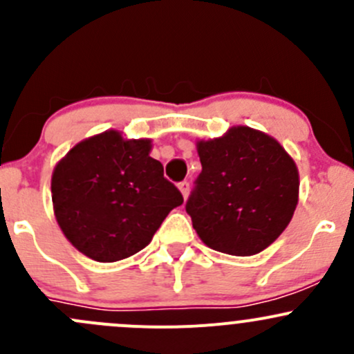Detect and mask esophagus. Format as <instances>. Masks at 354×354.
<instances>
[{
  "label": "esophagus",
  "instance_id": "34e87169",
  "mask_svg": "<svg viewBox=\"0 0 354 354\" xmlns=\"http://www.w3.org/2000/svg\"><path fill=\"white\" fill-rule=\"evenodd\" d=\"M178 188H180L181 195H183V198L188 197V192H190V183L188 181H181V183H178Z\"/></svg>",
  "mask_w": 354,
  "mask_h": 354
}]
</instances>
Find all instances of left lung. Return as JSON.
Masks as SVG:
<instances>
[{
  "label": "left lung",
  "mask_w": 354,
  "mask_h": 354,
  "mask_svg": "<svg viewBox=\"0 0 354 354\" xmlns=\"http://www.w3.org/2000/svg\"><path fill=\"white\" fill-rule=\"evenodd\" d=\"M197 151L202 173L185 207L200 240L236 257L274 243L295 214L299 190L298 167L279 142L233 127L197 142Z\"/></svg>",
  "instance_id": "1"
}]
</instances>
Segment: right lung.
<instances>
[{"instance_id": "1", "label": "right lung", "mask_w": 354, "mask_h": 354, "mask_svg": "<svg viewBox=\"0 0 354 354\" xmlns=\"http://www.w3.org/2000/svg\"><path fill=\"white\" fill-rule=\"evenodd\" d=\"M151 140H124L120 131L85 138L56 164L55 216L78 252L116 262L151 243L183 195L152 159Z\"/></svg>"}]
</instances>
